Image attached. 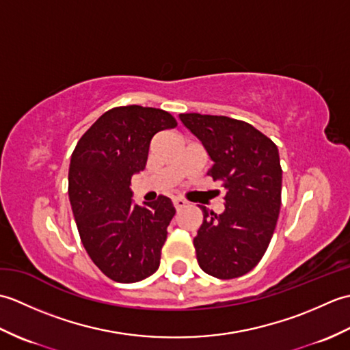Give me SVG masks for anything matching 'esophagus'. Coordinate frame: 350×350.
<instances>
[{"instance_id": "obj_1", "label": "esophagus", "mask_w": 350, "mask_h": 350, "mask_svg": "<svg viewBox=\"0 0 350 350\" xmlns=\"http://www.w3.org/2000/svg\"><path fill=\"white\" fill-rule=\"evenodd\" d=\"M173 204H174L176 209L179 211V209H182V207L187 206V202H185V200L180 198V197H176V198H173Z\"/></svg>"}]
</instances>
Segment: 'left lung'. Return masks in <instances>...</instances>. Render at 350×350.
Masks as SVG:
<instances>
[{
  "mask_svg": "<svg viewBox=\"0 0 350 350\" xmlns=\"http://www.w3.org/2000/svg\"><path fill=\"white\" fill-rule=\"evenodd\" d=\"M179 118L212 159L207 174L224 188V212L200 206L197 262L212 277H242L262 260L277 226L282 180L278 147L254 126L226 116L189 113Z\"/></svg>",
  "mask_w": 350,
  "mask_h": 350,
  "instance_id": "8db88e82",
  "label": "left lung"
}]
</instances>
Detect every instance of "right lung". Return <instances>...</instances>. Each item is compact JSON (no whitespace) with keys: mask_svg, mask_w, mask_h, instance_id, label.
<instances>
[{"mask_svg":"<svg viewBox=\"0 0 350 350\" xmlns=\"http://www.w3.org/2000/svg\"><path fill=\"white\" fill-rule=\"evenodd\" d=\"M176 126L163 109L117 107L93 123L72 153L69 200L81 242L117 282L141 281L159 267L176 209L165 196L135 204L129 185L146 167L154 133Z\"/></svg>","mask_w":350,"mask_h":350,"instance_id":"add662e5","label":"right lung"}]
</instances>
